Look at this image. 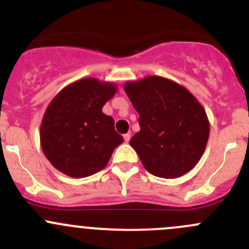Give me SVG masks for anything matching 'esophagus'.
I'll return each instance as SVG.
<instances>
[{"label":"esophagus","mask_w":249,"mask_h":249,"mask_svg":"<svg viewBox=\"0 0 249 249\" xmlns=\"http://www.w3.org/2000/svg\"><path fill=\"white\" fill-rule=\"evenodd\" d=\"M124 139L125 142H129V140H130V133H127V134H124Z\"/></svg>","instance_id":"34e87169"}]
</instances>
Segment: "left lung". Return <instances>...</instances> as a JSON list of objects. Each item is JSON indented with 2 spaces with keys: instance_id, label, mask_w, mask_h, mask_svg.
Listing matches in <instances>:
<instances>
[{
  "instance_id": "left-lung-1",
  "label": "left lung",
  "mask_w": 249,
  "mask_h": 249,
  "mask_svg": "<svg viewBox=\"0 0 249 249\" xmlns=\"http://www.w3.org/2000/svg\"><path fill=\"white\" fill-rule=\"evenodd\" d=\"M124 90L139 114L140 130L129 144L145 169L166 179L190 172L209 137L207 114L198 100L185 87L161 76L125 82Z\"/></svg>"
}]
</instances>
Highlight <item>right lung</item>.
Listing matches in <instances>:
<instances>
[{"instance_id": "right-lung-1", "label": "right lung", "mask_w": 249, "mask_h": 249, "mask_svg": "<svg viewBox=\"0 0 249 249\" xmlns=\"http://www.w3.org/2000/svg\"><path fill=\"white\" fill-rule=\"evenodd\" d=\"M117 92L112 82L87 77L66 86L49 103L41 122L42 151L52 166L71 178L102 171L124 138L103 107Z\"/></svg>"}]
</instances>
